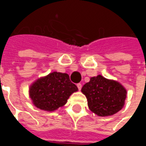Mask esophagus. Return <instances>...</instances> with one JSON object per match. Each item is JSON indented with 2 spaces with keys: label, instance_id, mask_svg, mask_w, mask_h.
Returning a JSON list of instances; mask_svg holds the SVG:
<instances>
[{
  "label": "esophagus",
  "instance_id": "obj_1",
  "mask_svg": "<svg viewBox=\"0 0 146 146\" xmlns=\"http://www.w3.org/2000/svg\"><path fill=\"white\" fill-rule=\"evenodd\" d=\"M77 87H78V88H79V90H80L82 88V84H77Z\"/></svg>",
  "mask_w": 146,
  "mask_h": 146
}]
</instances>
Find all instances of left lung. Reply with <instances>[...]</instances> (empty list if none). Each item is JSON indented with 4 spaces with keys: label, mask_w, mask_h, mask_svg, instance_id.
Listing matches in <instances>:
<instances>
[{
    "label": "left lung",
    "mask_w": 146,
    "mask_h": 146,
    "mask_svg": "<svg viewBox=\"0 0 146 146\" xmlns=\"http://www.w3.org/2000/svg\"><path fill=\"white\" fill-rule=\"evenodd\" d=\"M81 92L87 98L89 110L95 115L107 117L119 112L125 104L127 89L119 82L101 75L91 77Z\"/></svg>",
    "instance_id": "obj_1"
}]
</instances>
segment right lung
I'll use <instances>...</instances> for the list:
<instances>
[{
	"label": "right lung",
	"mask_w": 146,
	"mask_h": 146,
	"mask_svg": "<svg viewBox=\"0 0 146 146\" xmlns=\"http://www.w3.org/2000/svg\"><path fill=\"white\" fill-rule=\"evenodd\" d=\"M78 91L66 73L53 71L37 79L29 87L33 105L44 111H54L63 106L73 93Z\"/></svg>",
	"instance_id": "add662e5"
}]
</instances>
